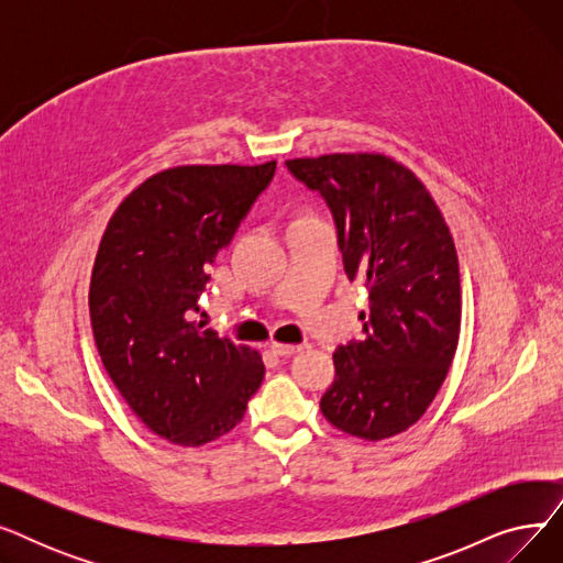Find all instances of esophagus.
I'll use <instances>...</instances> for the list:
<instances>
[{
	"instance_id": "esophagus-1",
	"label": "esophagus",
	"mask_w": 563,
	"mask_h": 563,
	"mask_svg": "<svg viewBox=\"0 0 563 563\" xmlns=\"http://www.w3.org/2000/svg\"><path fill=\"white\" fill-rule=\"evenodd\" d=\"M272 351L278 353V356H294V353H299L301 346L299 344H280V342H272Z\"/></svg>"
}]
</instances>
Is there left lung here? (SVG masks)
Returning a JSON list of instances; mask_svg holds the SVG:
<instances>
[{"label":"left lung","mask_w":563,"mask_h":563,"mask_svg":"<svg viewBox=\"0 0 563 563\" xmlns=\"http://www.w3.org/2000/svg\"><path fill=\"white\" fill-rule=\"evenodd\" d=\"M327 200L344 272L369 291L363 340L333 353L321 412L335 429L393 438L416 424L445 380L461 331L459 257L424 185L386 155L285 162Z\"/></svg>","instance_id":"left-lung-1"}]
</instances>
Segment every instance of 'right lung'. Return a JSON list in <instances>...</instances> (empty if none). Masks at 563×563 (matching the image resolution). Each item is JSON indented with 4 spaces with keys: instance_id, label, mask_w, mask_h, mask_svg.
<instances>
[{
    "instance_id": "add662e5",
    "label": "right lung",
    "mask_w": 563,
    "mask_h": 563,
    "mask_svg": "<svg viewBox=\"0 0 563 563\" xmlns=\"http://www.w3.org/2000/svg\"><path fill=\"white\" fill-rule=\"evenodd\" d=\"M274 173L276 162L162 170L118 205L102 234L88 289L96 346L134 416L173 445L200 448L234 429L264 378L257 351L191 312Z\"/></svg>"
}]
</instances>
